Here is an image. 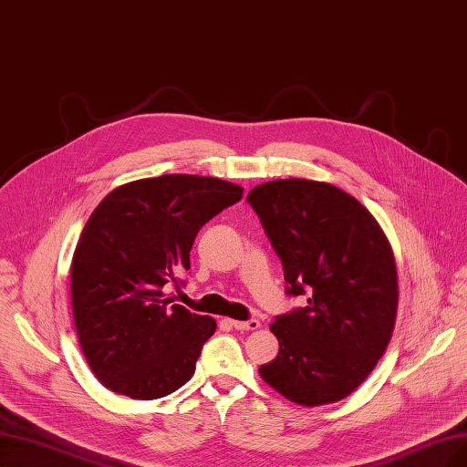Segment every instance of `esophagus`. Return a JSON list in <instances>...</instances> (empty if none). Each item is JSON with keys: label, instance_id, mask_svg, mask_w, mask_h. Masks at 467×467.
<instances>
[{"label": "esophagus", "instance_id": "obj_1", "mask_svg": "<svg viewBox=\"0 0 467 467\" xmlns=\"http://www.w3.org/2000/svg\"><path fill=\"white\" fill-rule=\"evenodd\" d=\"M230 324L239 329V331H253V329H258L260 327V322L258 320H247V322H241V320H230Z\"/></svg>", "mask_w": 467, "mask_h": 467}]
</instances>
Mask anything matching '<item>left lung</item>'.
<instances>
[{
	"label": "left lung",
	"mask_w": 467,
	"mask_h": 467,
	"mask_svg": "<svg viewBox=\"0 0 467 467\" xmlns=\"http://www.w3.org/2000/svg\"><path fill=\"white\" fill-rule=\"evenodd\" d=\"M247 202L282 260L285 293L306 295V306L275 316L279 354L260 378L301 406L337 402L371 374L393 335V251L376 218L331 183L274 180Z\"/></svg>",
	"instance_id": "8db88e82"
}]
</instances>
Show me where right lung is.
Here are the masks:
<instances>
[{"instance_id": "1", "label": "right lung", "mask_w": 467, "mask_h": 467, "mask_svg": "<svg viewBox=\"0 0 467 467\" xmlns=\"http://www.w3.org/2000/svg\"><path fill=\"white\" fill-rule=\"evenodd\" d=\"M241 197L218 178L164 174L120 185L91 213L72 256V312L107 389L153 400L192 379L216 322L174 305L166 289L183 285L197 232Z\"/></svg>"}]
</instances>
